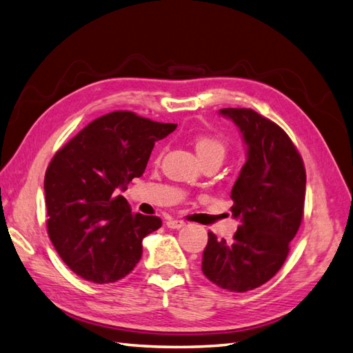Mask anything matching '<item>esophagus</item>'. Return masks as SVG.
<instances>
[{
  "mask_svg": "<svg viewBox=\"0 0 353 353\" xmlns=\"http://www.w3.org/2000/svg\"><path fill=\"white\" fill-rule=\"evenodd\" d=\"M166 225L170 230H179V228H183L185 223L183 221H175V219H170V221L166 222Z\"/></svg>",
  "mask_w": 353,
  "mask_h": 353,
  "instance_id": "34e87169",
  "label": "esophagus"
}]
</instances>
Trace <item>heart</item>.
Returning a JSON list of instances; mask_svg holds the SVG:
<instances>
[{
    "mask_svg": "<svg viewBox=\"0 0 353 353\" xmlns=\"http://www.w3.org/2000/svg\"><path fill=\"white\" fill-rule=\"evenodd\" d=\"M194 150H196V154L199 159H205V157H221L223 159V155L226 152V146L216 137H210V136H199L194 140Z\"/></svg>",
    "mask_w": 353,
    "mask_h": 353,
    "instance_id": "obj_1",
    "label": "heart"
}]
</instances>
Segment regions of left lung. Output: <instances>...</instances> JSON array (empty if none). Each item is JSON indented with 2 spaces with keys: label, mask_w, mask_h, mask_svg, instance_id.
<instances>
[{
  "label": "left lung",
  "mask_w": 353,
  "mask_h": 353,
  "mask_svg": "<svg viewBox=\"0 0 353 353\" xmlns=\"http://www.w3.org/2000/svg\"><path fill=\"white\" fill-rule=\"evenodd\" d=\"M246 146V163L232 185V241L208 232L202 272L211 283L243 293L268 283L284 264L303 214L307 175L299 152L275 122L250 108H222Z\"/></svg>",
  "instance_id": "left-lung-1"
}]
</instances>
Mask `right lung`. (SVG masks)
<instances>
[{"label":"right lung","mask_w":353,"mask_h":353,"mask_svg":"<svg viewBox=\"0 0 353 353\" xmlns=\"http://www.w3.org/2000/svg\"><path fill=\"white\" fill-rule=\"evenodd\" d=\"M176 123L113 112L83 128L54 155L45 174L48 234L68 268L97 284L116 283L136 268L142 240L161 219L132 214L127 190L143 175L155 142Z\"/></svg>","instance_id":"right-lung-1"}]
</instances>
